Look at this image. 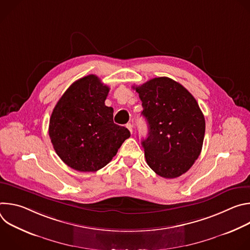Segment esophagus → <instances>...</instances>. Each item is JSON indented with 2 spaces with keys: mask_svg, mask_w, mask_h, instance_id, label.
<instances>
[{
  "mask_svg": "<svg viewBox=\"0 0 250 250\" xmlns=\"http://www.w3.org/2000/svg\"><path fill=\"white\" fill-rule=\"evenodd\" d=\"M126 127H127V129L130 131V133H132L133 132V130H132V125L131 124H126V125H125Z\"/></svg>",
  "mask_w": 250,
  "mask_h": 250,
  "instance_id": "1",
  "label": "esophagus"
}]
</instances>
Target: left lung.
<instances>
[{"mask_svg": "<svg viewBox=\"0 0 250 250\" xmlns=\"http://www.w3.org/2000/svg\"><path fill=\"white\" fill-rule=\"evenodd\" d=\"M133 88L148 124V136L141 141L148 166L169 179L181 176L198 159L205 136V118L196 99L168 77Z\"/></svg>", "mask_w": 250, "mask_h": 250, "instance_id": "left-lung-1", "label": "left lung"}]
</instances>
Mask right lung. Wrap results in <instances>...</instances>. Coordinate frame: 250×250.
<instances>
[{
	"label": "right lung",
	"instance_id": "obj_1",
	"mask_svg": "<svg viewBox=\"0 0 250 250\" xmlns=\"http://www.w3.org/2000/svg\"><path fill=\"white\" fill-rule=\"evenodd\" d=\"M110 88L96 75L71 85L57 102L49 121V137L61 160L80 172L108 164L129 130L114 123V110L104 101Z\"/></svg>",
	"mask_w": 250,
	"mask_h": 250
}]
</instances>
